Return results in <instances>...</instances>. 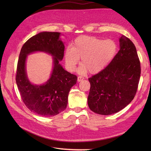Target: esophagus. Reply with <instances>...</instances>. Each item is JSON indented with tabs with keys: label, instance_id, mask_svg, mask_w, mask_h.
I'll return each mask as SVG.
<instances>
[{
	"label": "esophagus",
	"instance_id": "1",
	"mask_svg": "<svg viewBox=\"0 0 151 151\" xmlns=\"http://www.w3.org/2000/svg\"><path fill=\"white\" fill-rule=\"evenodd\" d=\"M84 79V77L83 76H78V77H77V81H78L79 82L81 81L82 80Z\"/></svg>",
	"mask_w": 151,
	"mask_h": 151
}]
</instances>
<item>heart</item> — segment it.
<instances>
[{
	"label": "heart",
	"mask_w": 151,
	"mask_h": 151,
	"mask_svg": "<svg viewBox=\"0 0 151 151\" xmlns=\"http://www.w3.org/2000/svg\"><path fill=\"white\" fill-rule=\"evenodd\" d=\"M118 46L115 41L103 40L94 36H81L77 38L65 51V60L67 68L74 71L82 58V65L79 71H89L94 74L102 71L115 57Z\"/></svg>",
	"instance_id": "b5f03b06"
}]
</instances>
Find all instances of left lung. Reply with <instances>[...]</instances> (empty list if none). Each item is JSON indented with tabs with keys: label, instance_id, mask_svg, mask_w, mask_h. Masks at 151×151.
Listing matches in <instances>:
<instances>
[{
	"label": "left lung",
	"instance_id": "obj_1",
	"mask_svg": "<svg viewBox=\"0 0 151 151\" xmlns=\"http://www.w3.org/2000/svg\"><path fill=\"white\" fill-rule=\"evenodd\" d=\"M120 49L109 64L89 78L88 98L91 111L108 115L122 110L134 98L140 77V62L133 42L120 38Z\"/></svg>",
	"mask_w": 151,
	"mask_h": 151
}]
</instances>
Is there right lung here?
<instances>
[{
	"label": "right lung",
	"instance_id": "add662e5",
	"mask_svg": "<svg viewBox=\"0 0 151 151\" xmlns=\"http://www.w3.org/2000/svg\"><path fill=\"white\" fill-rule=\"evenodd\" d=\"M58 32H42L30 38L22 47L18 59L16 81L22 101L31 111L42 116L58 115L66 109L68 95L77 83V76L70 74L59 63L64 55V45ZM36 51L51 54L54 57V69L45 85L36 86L27 78L25 62L27 55Z\"/></svg>",
	"mask_w": 151,
	"mask_h": 151
}]
</instances>
